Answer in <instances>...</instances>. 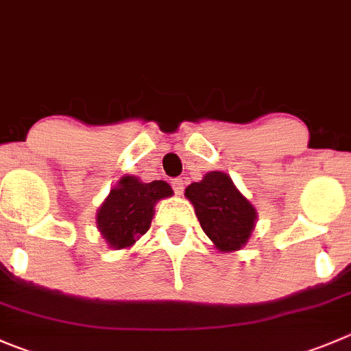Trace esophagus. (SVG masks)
<instances>
[{
	"instance_id": "1",
	"label": "esophagus",
	"mask_w": 351,
	"mask_h": 351,
	"mask_svg": "<svg viewBox=\"0 0 351 351\" xmlns=\"http://www.w3.org/2000/svg\"><path fill=\"white\" fill-rule=\"evenodd\" d=\"M170 184H172L176 195H182V193H184V181H182V179H172Z\"/></svg>"
}]
</instances>
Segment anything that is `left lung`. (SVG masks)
Wrapping results in <instances>:
<instances>
[{
  "label": "left lung",
  "mask_w": 351,
  "mask_h": 351,
  "mask_svg": "<svg viewBox=\"0 0 351 351\" xmlns=\"http://www.w3.org/2000/svg\"><path fill=\"white\" fill-rule=\"evenodd\" d=\"M203 232L219 252H238L246 246L256 223V208L222 170H212L186 188Z\"/></svg>",
  "instance_id": "1"
}]
</instances>
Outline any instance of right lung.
<instances>
[{
	"mask_svg": "<svg viewBox=\"0 0 351 351\" xmlns=\"http://www.w3.org/2000/svg\"><path fill=\"white\" fill-rule=\"evenodd\" d=\"M172 195L165 181L143 182L136 176H123L99 205L96 228L110 248H131L152 226L156 203Z\"/></svg>",
	"mask_w": 351,
	"mask_h": 351,
	"instance_id": "add662e5",
	"label": "right lung"
}]
</instances>
